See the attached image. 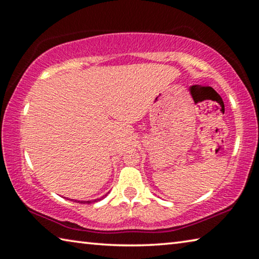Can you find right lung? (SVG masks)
<instances>
[{"label": "right lung", "mask_w": 259, "mask_h": 259, "mask_svg": "<svg viewBox=\"0 0 259 259\" xmlns=\"http://www.w3.org/2000/svg\"><path fill=\"white\" fill-rule=\"evenodd\" d=\"M105 196H106V195H105ZM105 196H102L101 198H104ZM101 198H99V199H94V200H86V202H83V200H78L77 203H89V204H90V203H92V202H98V200H101Z\"/></svg>", "instance_id": "obj_1"}]
</instances>
